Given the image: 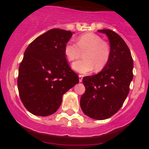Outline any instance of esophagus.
Returning a JSON list of instances; mask_svg holds the SVG:
<instances>
[{
	"label": "esophagus",
	"mask_w": 149,
	"mask_h": 149,
	"mask_svg": "<svg viewBox=\"0 0 149 149\" xmlns=\"http://www.w3.org/2000/svg\"><path fill=\"white\" fill-rule=\"evenodd\" d=\"M78 77H79V81H80V82H82V81H83V77H84V76L81 75V74H79V75H78Z\"/></svg>",
	"instance_id": "obj_1"
}]
</instances>
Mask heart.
<instances>
[{
  "instance_id": "1",
  "label": "heart",
  "mask_w": 149,
  "mask_h": 149,
  "mask_svg": "<svg viewBox=\"0 0 149 149\" xmlns=\"http://www.w3.org/2000/svg\"><path fill=\"white\" fill-rule=\"evenodd\" d=\"M82 53L84 59L72 64L74 70L81 74L89 73L94 68L95 72H99L108 63L110 48L99 36L88 33L78 37L77 44L68 42L64 48V54L68 61L80 58Z\"/></svg>"
}]
</instances>
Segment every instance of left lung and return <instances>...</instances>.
I'll use <instances>...</instances> for the list:
<instances>
[{"instance_id": "obj_1", "label": "left lung", "mask_w": 149, "mask_h": 149, "mask_svg": "<svg viewBox=\"0 0 149 149\" xmlns=\"http://www.w3.org/2000/svg\"><path fill=\"white\" fill-rule=\"evenodd\" d=\"M107 36L110 56L106 66L97 74L83 78L86 88L80 104L92 119H108L122 107L133 79L134 62L131 51L120 36L110 30H99Z\"/></svg>"}]
</instances>
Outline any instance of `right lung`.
I'll use <instances>...</instances> for the list:
<instances>
[{"mask_svg":"<svg viewBox=\"0 0 149 149\" xmlns=\"http://www.w3.org/2000/svg\"><path fill=\"white\" fill-rule=\"evenodd\" d=\"M73 33L51 29L34 39L24 51L18 70V89L24 106L33 115L54 113L63 95L79 83L64 54Z\"/></svg>","mask_w":149,"mask_h":149,"instance_id":"add662e5","label":"right lung"}]
</instances>
